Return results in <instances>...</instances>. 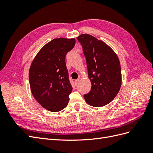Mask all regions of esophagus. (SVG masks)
<instances>
[{
    "instance_id": "esophagus-1",
    "label": "esophagus",
    "mask_w": 153,
    "mask_h": 153,
    "mask_svg": "<svg viewBox=\"0 0 153 153\" xmlns=\"http://www.w3.org/2000/svg\"><path fill=\"white\" fill-rule=\"evenodd\" d=\"M79 81H80L79 79H77V80H75V84L76 85H77L78 84H79Z\"/></svg>"
}]
</instances>
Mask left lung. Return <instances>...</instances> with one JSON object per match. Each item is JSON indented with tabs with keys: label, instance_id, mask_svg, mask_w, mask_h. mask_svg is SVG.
<instances>
[{
	"label": "left lung",
	"instance_id": "obj_1",
	"mask_svg": "<svg viewBox=\"0 0 153 153\" xmlns=\"http://www.w3.org/2000/svg\"><path fill=\"white\" fill-rule=\"evenodd\" d=\"M86 59L91 89L84 94L87 104L100 107L110 103L121 86L120 62L117 54L103 41L84 34L77 37Z\"/></svg>",
	"mask_w": 153,
	"mask_h": 153
}]
</instances>
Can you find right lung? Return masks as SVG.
I'll use <instances>...</instances> for the list:
<instances>
[{
	"label": "right lung",
	"instance_id": "1",
	"mask_svg": "<svg viewBox=\"0 0 153 153\" xmlns=\"http://www.w3.org/2000/svg\"><path fill=\"white\" fill-rule=\"evenodd\" d=\"M75 39L55 38L36 55L29 69V84L36 101L50 112H59L69 102L72 86L69 80L66 55Z\"/></svg>",
	"mask_w": 153,
	"mask_h": 153
}]
</instances>
